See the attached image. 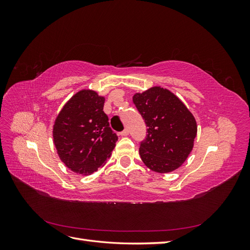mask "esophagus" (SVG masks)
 <instances>
[{
    "label": "esophagus",
    "instance_id": "1",
    "mask_svg": "<svg viewBox=\"0 0 250 250\" xmlns=\"http://www.w3.org/2000/svg\"><path fill=\"white\" fill-rule=\"evenodd\" d=\"M120 134L122 135V137H127V135L129 134V131H128V129H125V130H123L122 132H120Z\"/></svg>",
    "mask_w": 250,
    "mask_h": 250
}]
</instances>
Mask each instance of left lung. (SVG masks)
Wrapping results in <instances>:
<instances>
[{"instance_id": "1", "label": "left lung", "mask_w": 250, "mask_h": 250, "mask_svg": "<svg viewBox=\"0 0 250 250\" xmlns=\"http://www.w3.org/2000/svg\"><path fill=\"white\" fill-rule=\"evenodd\" d=\"M132 101L148 127L147 138L140 147L143 163L156 173L181 167L197 135L193 113L176 95L162 86L135 93Z\"/></svg>"}]
</instances>
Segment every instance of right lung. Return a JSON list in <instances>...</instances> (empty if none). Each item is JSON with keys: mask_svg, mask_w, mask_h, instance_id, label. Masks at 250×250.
I'll return each instance as SVG.
<instances>
[{"mask_svg": "<svg viewBox=\"0 0 250 250\" xmlns=\"http://www.w3.org/2000/svg\"><path fill=\"white\" fill-rule=\"evenodd\" d=\"M105 98L81 89L67 101L53 125L57 154L71 171L89 175L102 168L116 147L118 137L103 111Z\"/></svg>", "mask_w": 250, "mask_h": 250, "instance_id": "right-lung-1", "label": "right lung"}]
</instances>
